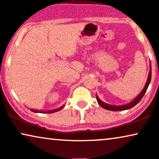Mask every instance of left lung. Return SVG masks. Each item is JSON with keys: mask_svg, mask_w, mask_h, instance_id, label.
Here are the masks:
<instances>
[{"mask_svg": "<svg viewBox=\"0 0 159 159\" xmlns=\"http://www.w3.org/2000/svg\"><path fill=\"white\" fill-rule=\"evenodd\" d=\"M150 70L149 72V75H148V80H147V82L145 84V86H144V89H142V91L140 92V94H139L137 97H136L135 99L133 100V101L130 102V103H128V104H125V105H123V106H112V105H109V104L104 103V102L102 101L101 100L99 99V98H98L97 94H96V99H97V100H98V103H99L100 105L102 106V107L105 108V109L109 110V111H124V110L130 109V108L134 107V106H136V104H137L139 102L142 100V98H143V96L144 95V94H145L147 89H148V86H149V84L150 83V81H151V73H152L151 64H150Z\"/></svg>", "mask_w": 159, "mask_h": 159, "instance_id": "left-lung-1", "label": "left lung"}]
</instances>
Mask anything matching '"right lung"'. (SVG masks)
Wrapping results in <instances>:
<instances>
[{"instance_id":"add662e5","label":"right lung","mask_w":159,"mask_h":159,"mask_svg":"<svg viewBox=\"0 0 159 159\" xmlns=\"http://www.w3.org/2000/svg\"><path fill=\"white\" fill-rule=\"evenodd\" d=\"M64 106H61V107L57 108V109H56V110H52V111H38V110H33V109H31V111L36 112V113H53V112L60 111V110H61V108L64 107Z\"/></svg>"}]
</instances>
